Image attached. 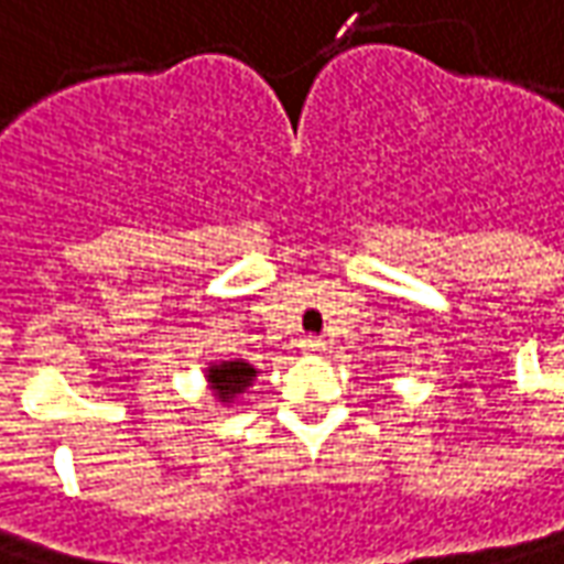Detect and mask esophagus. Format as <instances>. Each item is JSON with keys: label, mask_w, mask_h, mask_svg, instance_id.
I'll list each match as a JSON object with an SVG mask.
<instances>
[{"label": "esophagus", "mask_w": 564, "mask_h": 564, "mask_svg": "<svg viewBox=\"0 0 564 564\" xmlns=\"http://www.w3.org/2000/svg\"><path fill=\"white\" fill-rule=\"evenodd\" d=\"M299 346H302V351H305V355H321V351L327 348V343H324L321 336H305Z\"/></svg>", "instance_id": "1"}]
</instances>
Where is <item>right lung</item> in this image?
I'll return each instance as SVG.
<instances>
[{"mask_svg": "<svg viewBox=\"0 0 564 564\" xmlns=\"http://www.w3.org/2000/svg\"><path fill=\"white\" fill-rule=\"evenodd\" d=\"M203 373H206V386H209V392L216 394V401L231 408L234 401L256 382L259 370L243 358H234V361H209Z\"/></svg>", "mask_w": 564, "mask_h": 564, "instance_id": "1", "label": "right lung"}]
</instances>
